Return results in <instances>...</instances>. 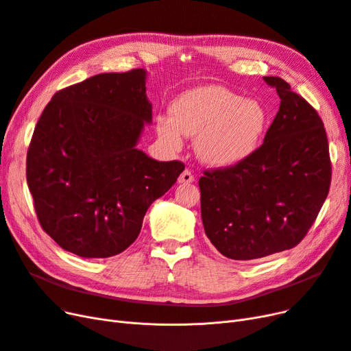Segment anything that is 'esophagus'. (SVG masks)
Instances as JSON below:
<instances>
[{
  "label": "esophagus",
  "mask_w": 351,
  "mask_h": 351,
  "mask_svg": "<svg viewBox=\"0 0 351 351\" xmlns=\"http://www.w3.org/2000/svg\"><path fill=\"white\" fill-rule=\"evenodd\" d=\"M193 180H195V178H193V175H192V172L191 171H184L182 173H180V176H179V179H178V182L179 184H192Z\"/></svg>",
  "instance_id": "34e87169"
}]
</instances>
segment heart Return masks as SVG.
<instances>
[{"label": "heart", "mask_w": 351, "mask_h": 351, "mask_svg": "<svg viewBox=\"0 0 351 351\" xmlns=\"http://www.w3.org/2000/svg\"><path fill=\"white\" fill-rule=\"evenodd\" d=\"M172 115L159 114L156 130L165 145L179 150L182 134L197 137L198 158L210 166L237 165L254 152L262 137L266 114L254 99H243L230 89L208 85L179 95Z\"/></svg>", "instance_id": "obj_1"}]
</instances>
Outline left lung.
<instances>
[{"mask_svg":"<svg viewBox=\"0 0 351 351\" xmlns=\"http://www.w3.org/2000/svg\"><path fill=\"white\" fill-rule=\"evenodd\" d=\"M280 107L263 145L237 165L204 171L201 217L206 237L232 261L289 250L313 227L331 184V160L317 110L278 76Z\"/></svg>","mask_w":351,"mask_h":351,"instance_id":"8db88e82","label":"left lung"}]
</instances>
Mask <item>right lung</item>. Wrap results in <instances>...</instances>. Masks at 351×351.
Returning <instances> with one entry per match:
<instances>
[{
  "label": "right lung",
  "instance_id": "obj_1",
  "mask_svg": "<svg viewBox=\"0 0 351 351\" xmlns=\"http://www.w3.org/2000/svg\"><path fill=\"white\" fill-rule=\"evenodd\" d=\"M152 121L146 71L99 73L63 88L38 119L25 176L45 232L85 258L124 252L138 237L154 199L185 165L138 150Z\"/></svg>",
  "mask_w": 351,
  "mask_h": 351
}]
</instances>
